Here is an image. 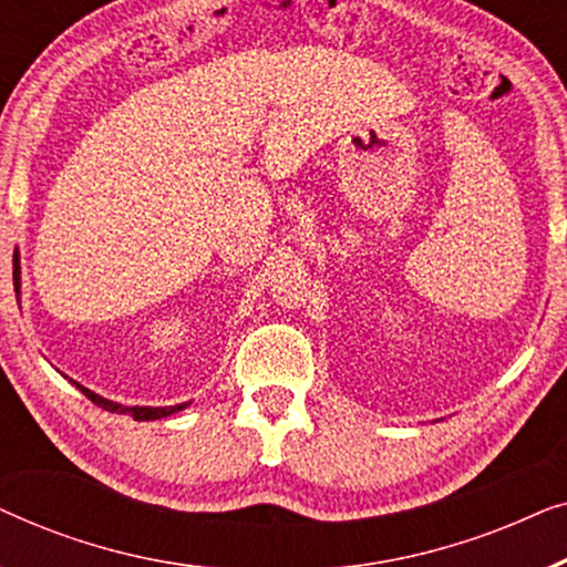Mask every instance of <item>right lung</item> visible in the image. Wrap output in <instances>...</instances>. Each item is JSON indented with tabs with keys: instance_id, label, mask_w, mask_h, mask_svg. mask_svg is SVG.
I'll list each match as a JSON object with an SVG mask.
<instances>
[{
	"instance_id": "obj_1",
	"label": "right lung",
	"mask_w": 567,
	"mask_h": 567,
	"mask_svg": "<svg viewBox=\"0 0 567 567\" xmlns=\"http://www.w3.org/2000/svg\"><path fill=\"white\" fill-rule=\"evenodd\" d=\"M12 278H14V291H18V299H20V255L14 252V270H12ZM69 379V377H66ZM76 390H80L84 398L95 402L97 408L103 410H111V413H121V415H131L134 421H159V417H167V415H175L181 413L190 405V402H181V405H167V408H150V405H121V402H113L107 398H100L97 392L87 390V386H82L80 382H74V379H69Z\"/></svg>"
}]
</instances>
